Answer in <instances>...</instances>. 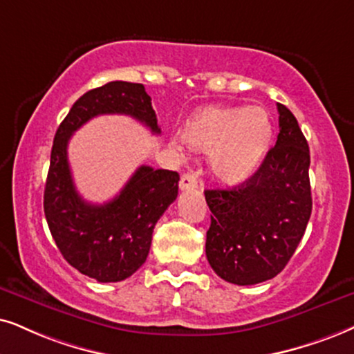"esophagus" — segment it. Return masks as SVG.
Wrapping results in <instances>:
<instances>
[{"label": "esophagus", "mask_w": 354, "mask_h": 354, "mask_svg": "<svg viewBox=\"0 0 354 354\" xmlns=\"http://www.w3.org/2000/svg\"><path fill=\"white\" fill-rule=\"evenodd\" d=\"M198 187V180H196L194 174L185 173L180 180V189L181 191H192Z\"/></svg>", "instance_id": "esophagus-1"}]
</instances>
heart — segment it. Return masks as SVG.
<instances>
[{
  "mask_svg": "<svg viewBox=\"0 0 354 354\" xmlns=\"http://www.w3.org/2000/svg\"><path fill=\"white\" fill-rule=\"evenodd\" d=\"M272 137L274 122L263 107L207 106L196 111L183 127L185 144L210 153V169L225 185H240L258 171Z\"/></svg>",
  "mask_w": 354,
  "mask_h": 354,
  "instance_id": "b5f03b06",
  "label": "heart"
}]
</instances>
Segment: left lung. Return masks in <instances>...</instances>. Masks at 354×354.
Wrapping results in <instances>:
<instances>
[{"mask_svg":"<svg viewBox=\"0 0 354 354\" xmlns=\"http://www.w3.org/2000/svg\"><path fill=\"white\" fill-rule=\"evenodd\" d=\"M276 145L252 178L230 189L204 191L212 212L209 265L227 283L252 286L288 265L312 212L310 153L297 119L277 102Z\"/></svg>","mask_w":354,"mask_h":354,"instance_id":"obj_1","label":"left lung"}]
</instances>
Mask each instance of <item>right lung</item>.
<instances>
[{
	"label": "right lung",
	"mask_w": 354,
	"mask_h": 354,
	"mask_svg": "<svg viewBox=\"0 0 354 354\" xmlns=\"http://www.w3.org/2000/svg\"><path fill=\"white\" fill-rule=\"evenodd\" d=\"M125 114L160 133L144 84L111 82L84 93L53 138L44 212L58 250L75 270L100 283L132 276L149 257L155 223L178 196L180 174L142 165L113 201L89 204L78 194L68 165V142L89 119Z\"/></svg>",
	"instance_id": "1"
}]
</instances>
